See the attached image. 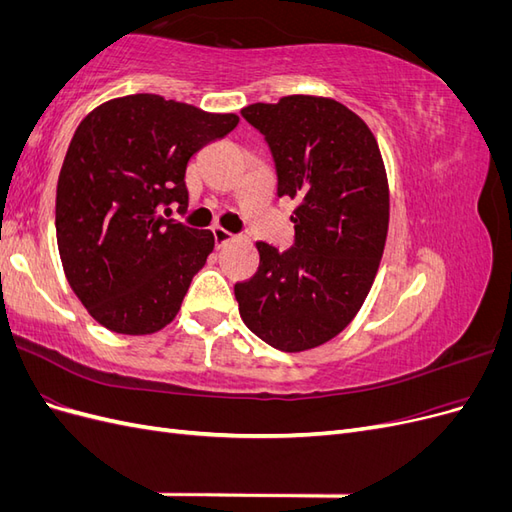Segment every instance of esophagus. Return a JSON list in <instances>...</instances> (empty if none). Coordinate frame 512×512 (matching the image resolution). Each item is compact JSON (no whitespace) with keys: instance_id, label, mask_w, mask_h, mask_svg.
Instances as JSON below:
<instances>
[{"instance_id":"1","label":"esophagus","mask_w":512,"mask_h":512,"mask_svg":"<svg viewBox=\"0 0 512 512\" xmlns=\"http://www.w3.org/2000/svg\"><path fill=\"white\" fill-rule=\"evenodd\" d=\"M213 239H215V245L224 247L228 241H232L235 237H232V232H228V230H224V228H220V226H215V228H213Z\"/></svg>"}]
</instances>
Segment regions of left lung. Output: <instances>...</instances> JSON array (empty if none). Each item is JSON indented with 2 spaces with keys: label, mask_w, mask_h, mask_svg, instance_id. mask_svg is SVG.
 Wrapping results in <instances>:
<instances>
[{
  "label": "left lung",
  "mask_w": 512,
  "mask_h": 512,
  "mask_svg": "<svg viewBox=\"0 0 512 512\" xmlns=\"http://www.w3.org/2000/svg\"><path fill=\"white\" fill-rule=\"evenodd\" d=\"M241 115L271 149L277 196L299 207L290 250L256 243V275L235 284L239 314L277 350L316 348L352 322L380 267L389 181L376 136L331 98L286 96Z\"/></svg>",
  "instance_id": "left-lung-1"
}]
</instances>
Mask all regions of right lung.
<instances>
[{"mask_svg":"<svg viewBox=\"0 0 512 512\" xmlns=\"http://www.w3.org/2000/svg\"><path fill=\"white\" fill-rule=\"evenodd\" d=\"M237 123L156 94L108 100L79 123L57 181V245L74 294L108 331L149 335L177 316L215 239L164 213L188 209L190 158Z\"/></svg>","mask_w":512,"mask_h":512,"instance_id":"obj_1","label":"right lung"}]
</instances>
